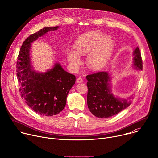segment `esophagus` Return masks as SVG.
<instances>
[{
  "instance_id": "obj_1",
  "label": "esophagus",
  "mask_w": 158,
  "mask_h": 158,
  "mask_svg": "<svg viewBox=\"0 0 158 158\" xmlns=\"http://www.w3.org/2000/svg\"><path fill=\"white\" fill-rule=\"evenodd\" d=\"M83 82V79L81 78V77H78L77 79H76V82L77 83H81Z\"/></svg>"
}]
</instances>
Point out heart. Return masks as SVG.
<instances>
[{
    "label": "heart",
    "mask_w": 158,
    "mask_h": 158,
    "mask_svg": "<svg viewBox=\"0 0 158 158\" xmlns=\"http://www.w3.org/2000/svg\"><path fill=\"white\" fill-rule=\"evenodd\" d=\"M114 49V42L104 33L94 31L81 35L75 42V50L67 49L66 58L76 71L81 65V57L88 54L86 64L90 69L99 71L107 64Z\"/></svg>",
    "instance_id": "1"
}]
</instances>
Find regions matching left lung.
Instances as JSON below:
<instances>
[{
  "label": "left lung",
  "mask_w": 158,
  "mask_h": 158,
  "mask_svg": "<svg viewBox=\"0 0 158 158\" xmlns=\"http://www.w3.org/2000/svg\"><path fill=\"white\" fill-rule=\"evenodd\" d=\"M135 69L141 71L143 62L138 47L133 51ZM88 93L87 106L91 113L99 118H108L118 114L131 104L133 95L126 98H119L112 92L111 76L107 72H99L86 76Z\"/></svg>",
  "instance_id": "8db88e82"
}]
</instances>
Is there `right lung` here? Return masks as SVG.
<instances>
[{
	"mask_svg": "<svg viewBox=\"0 0 158 158\" xmlns=\"http://www.w3.org/2000/svg\"><path fill=\"white\" fill-rule=\"evenodd\" d=\"M59 27H46L31 35L22 44L17 62V77L21 97L36 113L52 116L61 112L67 96L74 85L76 77L65 71L59 62L46 72L35 71L32 64L31 44Z\"/></svg>",
	"mask_w": 158,
	"mask_h": 158,
	"instance_id": "1",
	"label": "right lung"
}]
</instances>
